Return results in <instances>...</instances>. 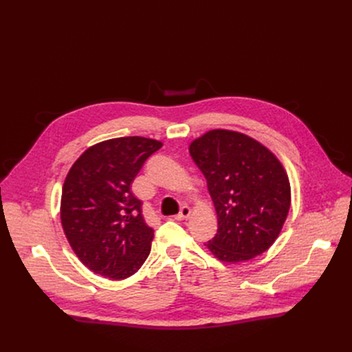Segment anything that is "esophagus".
<instances>
[{
    "instance_id": "esophagus-1",
    "label": "esophagus",
    "mask_w": 352,
    "mask_h": 352,
    "mask_svg": "<svg viewBox=\"0 0 352 352\" xmlns=\"http://www.w3.org/2000/svg\"><path fill=\"white\" fill-rule=\"evenodd\" d=\"M190 215H191V210H190V207L184 206V207L181 208L179 214L177 215V219H187V218H190Z\"/></svg>"
}]
</instances>
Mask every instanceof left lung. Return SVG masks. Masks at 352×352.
I'll list each match as a JSON object with an SVG mask.
<instances>
[{"mask_svg":"<svg viewBox=\"0 0 352 352\" xmlns=\"http://www.w3.org/2000/svg\"><path fill=\"white\" fill-rule=\"evenodd\" d=\"M204 174L218 218L215 236L204 244L223 263H244L265 252L278 238L291 206L285 168L255 138L211 129L190 144Z\"/></svg>","mask_w":352,"mask_h":352,"instance_id":"left-lung-1","label":"left lung"}]
</instances>
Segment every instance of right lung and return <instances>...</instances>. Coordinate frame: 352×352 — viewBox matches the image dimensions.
Wrapping results in <instances>:
<instances>
[{"mask_svg": "<svg viewBox=\"0 0 352 352\" xmlns=\"http://www.w3.org/2000/svg\"><path fill=\"white\" fill-rule=\"evenodd\" d=\"M162 142L120 137L91 145L69 168L61 195V224L78 260L101 276L125 280L151 251L154 230L141 214L131 184Z\"/></svg>", "mask_w": 352, "mask_h": 352, "instance_id": "right-lung-1", "label": "right lung"}]
</instances>
